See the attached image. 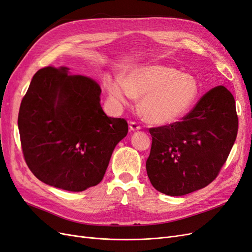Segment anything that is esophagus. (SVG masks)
I'll return each mask as SVG.
<instances>
[{
  "label": "esophagus",
  "instance_id": "esophagus-1",
  "mask_svg": "<svg viewBox=\"0 0 252 252\" xmlns=\"http://www.w3.org/2000/svg\"><path fill=\"white\" fill-rule=\"evenodd\" d=\"M129 128H130V130L132 131H135V130H140V129L142 128V126L138 123V122L135 121H131L130 123H129Z\"/></svg>",
  "mask_w": 252,
  "mask_h": 252
}]
</instances>
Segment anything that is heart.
I'll return each mask as SVG.
<instances>
[{"label": "heart", "mask_w": 252, "mask_h": 252, "mask_svg": "<svg viewBox=\"0 0 252 252\" xmlns=\"http://www.w3.org/2000/svg\"><path fill=\"white\" fill-rule=\"evenodd\" d=\"M104 85L112 98L124 104L142 95L143 116L155 124H169L185 117L200 94L193 75L166 65L135 67L123 78L107 74Z\"/></svg>", "instance_id": "b5f03b06"}]
</instances>
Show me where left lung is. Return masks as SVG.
I'll return each mask as SVG.
<instances>
[{
	"label": "left lung",
	"mask_w": 252,
	"mask_h": 252,
	"mask_svg": "<svg viewBox=\"0 0 252 252\" xmlns=\"http://www.w3.org/2000/svg\"><path fill=\"white\" fill-rule=\"evenodd\" d=\"M235 101L220 85L206 93L182 121L149 128L146 170L150 183L167 195H184L216 180L236 139Z\"/></svg>",
	"instance_id": "1"
}]
</instances>
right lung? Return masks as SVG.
<instances>
[{"mask_svg": "<svg viewBox=\"0 0 252 252\" xmlns=\"http://www.w3.org/2000/svg\"><path fill=\"white\" fill-rule=\"evenodd\" d=\"M101 91L94 80L66 67H44L33 75L18 125L25 162L45 184L83 191L103 180L128 124L106 116Z\"/></svg>", "mask_w": 252, "mask_h": 252, "instance_id": "right-lung-1", "label": "right lung"}]
</instances>
